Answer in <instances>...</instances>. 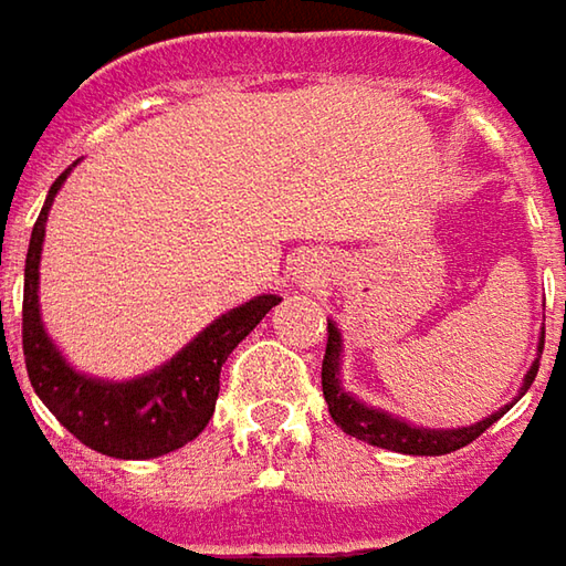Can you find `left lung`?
<instances>
[{"label": "left lung", "mask_w": 566, "mask_h": 566, "mask_svg": "<svg viewBox=\"0 0 566 566\" xmlns=\"http://www.w3.org/2000/svg\"><path fill=\"white\" fill-rule=\"evenodd\" d=\"M545 346V334L538 339V353ZM339 331L337 324H327V349H324V361H321V387H324V400L331 409V419L353 438L368 441L371 447H384V450H397V453H409V457H441V453H453L460 447L472 444L485 428L497 422L511 406H504L501 412H494L482 422L469 424V428H447V431H434V428H416V424L400 422L380 409L365 406L356 397H349L339 387ZM538 375V359L533 361V368L526 371L523 380V394L530 390V384Z\"/></svg>", "instance_id": "left-lung-1"}]
</instances>
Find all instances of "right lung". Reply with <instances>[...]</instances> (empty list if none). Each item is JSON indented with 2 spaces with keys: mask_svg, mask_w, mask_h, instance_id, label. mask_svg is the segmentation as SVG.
I'll return each mask as SVG.
<instances>
[{
  "mask_svg": "<svg viewBox=\"0 0 566 566\" xmlns=\"http://www.w3.org/2000/svg\"><path fill=\"white\" fill-rule=\"evenodd\" d=\"M69 172H62L46 195L28 245L24 261V308H21V346L24 365L36 397L46 402L59 422L75 434L81 444L116 460H150L164 457L195 441L210 422L217 394H220V368L227 356L261 324V317L280 302L276 295H258L245 305L217 317L205 334L188 343L186 349L169 359L164 368L144 378L113 384L87 375H77L69 361L55 353L43 331L40 305H36V280H40V251L46 232V213L53 207L55 191ZM2 324V302H0Z\"/></svg>",
  "mask_w": 566,
  "mask_h": 566,
  "instance_id": "1",
  "label": "right lung"
}]
</instances>
